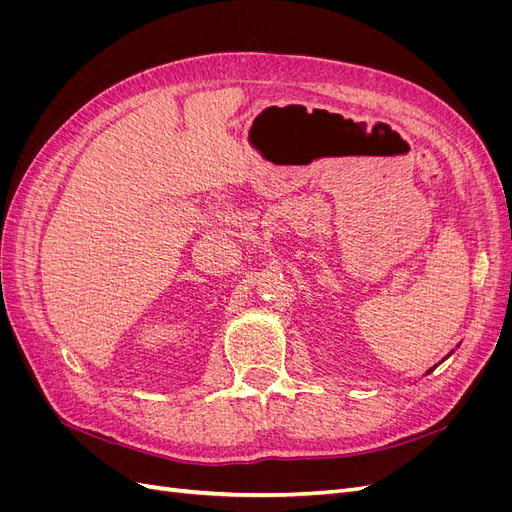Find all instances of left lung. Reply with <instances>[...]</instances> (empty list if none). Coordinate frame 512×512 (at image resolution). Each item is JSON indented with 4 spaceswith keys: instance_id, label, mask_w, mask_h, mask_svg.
Here are the masks:
<instances>
[{
    "instance_id": "8db88e82",
    "label": "left lung",
    "mask_w": 512,
    "mask_h": 512,
    "mask_svg": "<svg viewBox=\"0 0 512 512\" xmlns=\"http://www.w3.org/2000/svg\"><path fill=\"white\" fill-rule=\"evenodd\" d=\"M457 348H459V346H457ZM453 352H455V350H451V354H453ZM431 369H433V367H431ZM431 369H429V371H431ZM429 371H425V374H429Z\"/></svg>"
}]
</instances>
